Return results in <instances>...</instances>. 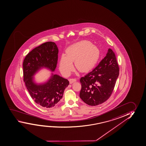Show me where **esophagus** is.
<instances>
[{
  "label": "esophagus",
  "instance_id": "obj_1",
  "mask_svg": "<svg viewBox=\"0 0 146 146\" xmlns=\"http://www.w3.org/2000/svg\"><path fill=\"white\" fill-rule=\"evenodd\" d=\"M69 81H70V84H72V83H74V82H76V78H70V80H69Z\"/></svg>",
  "mask_w": 146,
  "mask_h": 146
}]
</instances>
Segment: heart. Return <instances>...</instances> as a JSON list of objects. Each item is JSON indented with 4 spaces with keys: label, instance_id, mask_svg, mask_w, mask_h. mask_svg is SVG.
<instances>
[{
    "label": "heart",
    "instance_id": "heart-1",
    "mask_svg": "<svg viewBox=\"0 0 146 146\" xmlns=\"http://www.w3.org/2000/svg\"><path fill=\"white\" fill-rule=\"evenodd\" d=\"M100 52L97 47L90 42L82 41L74 44L66 51V56L61 57L59 68L64 76H68L74 70L72 62L76 67L82 72L91 70L99 58Z\"/></svg>",
    "mask_w": 146,
    "mask_h": 146
}]
</instances>
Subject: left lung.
I'll list each match as a JSON object with an SVG mask.
<instances>
[{"label":"left lung","mask_w":146,"mask_h":146,"mask_svg":"<svg viewBox=\"0 0 146 146\" xmlns=\"http://www.w3.org/2000/svg\"><path fill=\"white\" fill-rule=\"evenodd\" d=\"M119 71L115 54L109 48L106 56L96 68L80 78L81 99L91 106L105 102L113 92Z\"/></svg>","instance_id":"obj_1"}]
</instances>
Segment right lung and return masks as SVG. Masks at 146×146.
Segmentation results:
<instances>
[{"label":"right lung","mask_w":146,"mask_h":146,"mask_svg":"<svg viewBox=\"0 0 146 146\" xmlns=\"http://www.w3.org/2000/svg\"><path fill=\"white\" fill-rule=\"evenodd\" d=\"M58 53L56 44L47 42L34 48L23 61V77L27 89L35 102L44 108H51L58 103L62 98L69 81L52 74L48 82L37 85L33 82V76L44 67L54 72L56 68Z\"/></svg>","instance_id":"right-lung-1"}]
</instances>
